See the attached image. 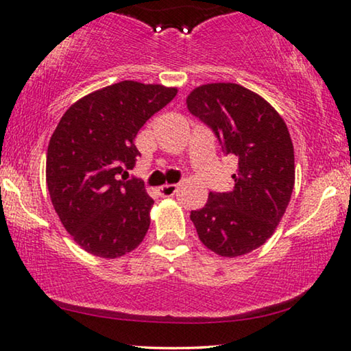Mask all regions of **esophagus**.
Masks as SVG:
<instances>
[{"mask_svg": "<svg viewBox=\"0 0 351 351\" xmlns=\"http://www.w3.org/2000/svg\"><path fill=\"white\" fill-rule=\"evenodd\" d=\"M178 191V186L176 184H164L159 187V194L162 197H171L175 195V192Z\"/></svg>", "mask_w": 351, "mask_h": 351, "instance_id": "esophagus-1", "label": "esophagus"}]
</instances>
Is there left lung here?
<instances>
[{"instance_id": "left-lung-1", "label": "left lung", "mask_w": 351, "mask_h": 351, "mask_svg": "<svg viewBox=\"0 0 351 351\" xmlns=\"http://www.w3.org/2000/svg\"><path fill=\"white\" fill-rule=\"evenodd\" d=\"M186 103L224 154L239 159L234 189L210 192L191 219L206 248L224 258L243 256L274 234L291 200L294 147L288 127L263 97L239 84H205Z\"/></svg>"}]
</instances>
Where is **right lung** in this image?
<instances>
[{
  "label": "right lung",
  "mask_w": 351,
  "mask_h": 351,
  "mask_svg": "<svg viewBox=\"0 0 351 351\" xmlns=\"http://www.w3.org/2000/svg\"><path fill=\"white\" fill-rule=\"evenodd\" d=\"M176 92L122 81L81 98L58 122L47 147V189L63 227L87 253L114 259L145 239L154 200L141 180H127L141 156L133 140Z\"/></svg>",
  "instance_id": "1"
}]
</instances>
